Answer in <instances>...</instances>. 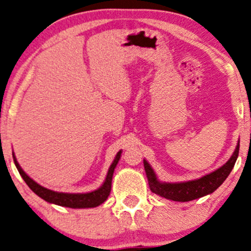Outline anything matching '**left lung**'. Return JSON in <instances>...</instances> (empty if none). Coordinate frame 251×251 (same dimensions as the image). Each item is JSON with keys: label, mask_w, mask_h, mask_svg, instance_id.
<instances>
[{"label": "left lung", "mask_w": 251, "mask_h": 251, "mask_svg": "<svg viewBox=\"0 0 251 251\" xmlns=\"http://www.w3.org/2000/svg\"><path fill=\"white\" fill-rule=\"evenodd\" d=\"M239 149L240 144H237L235 151H234L229 160L213 173L208 174L201 178L183 183H161L156 178V175H155L151 167L149 166V163L144 160L149 188H151V192L174 201H190L193 199L201 198L206 195H210L225 182V179L230 174L234 164L236 162V158L239 156Z\"/></svg>", "instance_id": "obj_1"}]
</instances>
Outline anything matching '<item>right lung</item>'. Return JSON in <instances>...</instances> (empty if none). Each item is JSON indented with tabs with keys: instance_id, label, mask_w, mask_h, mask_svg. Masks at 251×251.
<instances>
[{
	"instance_id": "right-lung-1",
	"label": "right lung",
	"mask_w": 251,
	"mask_h": 251,
	"mask_svg": "<svg viewBox=\"0 0 251 251\" xmlns=\"http://www.w3.org/2000/svg\"><path fill=\"white\" fill-rule=\"evenodd\" d=\"M120 155H122V151H118V154L116 155L112 164L110 166L109 171H107L106 178L104 180L103 185L100 186V189L88 193H63V192H55V191H52V190L44 188V186H41L38 183L34 182L33 179H31L30 177L24 173L20 164H18L17 160H16L14 153H12V157H14L15 166L17 168V170L20 171L22 178L25 180V183L27 184L28 188L32 190L37 196H39L40 198H43L44 201L52 202V204H55V205L65 206V207L88 208V207H96V206L103 204V202L107 199V197H109L110 191H111V182H112L113 171H115V168L117 166V163H118Z\"/></svg>"
}]
</instances>
